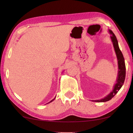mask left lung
Returning <instances> with one entry per match:
<instances>
[{
	"instance_id": "1",
	"label": "left lung",
	"mask_w": 133,
	"mask_h": 133,
	"mask_svg": "<svg viewBox=\"0 0 133 133\" xmlns=\"http://www.w3.org/2000/svg\"><path fill=\"white\" fill-rule=\"evenodd\" d=\"M109 33L111 35L110 36V39L111 40V42L112 43V45H113L114 51H115L116 55L117 56V63H118V74H117V78L116 83L114 84L113 89H112V91L110 93L104 97L103 98L100 99V100H91L92 102H105L107 101H109L117 93V92L120 90V89L123 86L125 80V62L124 58L123 55L122 53H121V50H120L118 46V43L117 39L115 35L111 30H109Z\"/></svg>"
}]
</instances>
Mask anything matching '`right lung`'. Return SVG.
Wrapping results in <instances>:
<instances>
[{"mask_svg":"<svg viewBox=\"0 0 133 133\" xmlns=\"http://www.w3.org/2000/svg\"><path fill=\"white\" fill-rule=\"evenodd\" d=\"M55 98H56V97H55V98H54L53 99V100H51L50 101V102H49L48 103H51V102H53V101L54 100H55Z\"/></svg>","mask_w":133,"mask_h":133,"instance_id":"add662e5","label":"right lung"}]
</instances>
